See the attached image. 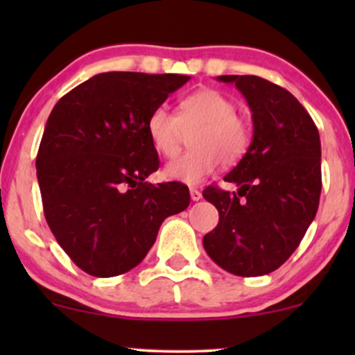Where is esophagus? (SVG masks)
<instances>
[{
	"instance_id": "esophagus-1",
	"label": "esophagus",
	"mask_w": 355,
	"mask_h": 355,
	"mask_svg": "<svg viewBox=\"0 0 355 355\" xmlns=\"http://www.w3.org/2000/svg\"><path fill=\"white\" fill-rule=\"evenodd\" d=\"M190 197L193 202H198L202 198V191L197 189H190Z\"/></svg>"
}]
</instances>
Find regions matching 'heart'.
Returning <instances> with one entry per match:
<instances>
[{
	"instance_id": "obj_1",
	"label": "heart",
	"mask_w": 355,
	"mask_h": 355,
	"mask_svg": "<svg viewBox=\"0 0 355 355\" xmlns=\"http://www.w3.org/2000/svg\"><path fill=\"white\" fill-rule=\"evenodd\" d=\"M234 100L214 88H202L180 101L177 113L157 107L146 118V133L153 148L170 158L182 148L185 132L193 148L165 165L166 180L198 185L222 164H237L252 141V126L239 115Z\"/></svg>"
}]
</instances>
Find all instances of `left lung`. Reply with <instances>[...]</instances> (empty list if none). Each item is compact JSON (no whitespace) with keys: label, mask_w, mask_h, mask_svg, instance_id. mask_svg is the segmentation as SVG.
<instances>
[{"label":"left lung","mask_w":355,"mask_h":355,"mask_svg":"<svg viewBox=\"0 0 355 355\" xmlns=\"http://www.w3.org/2000/svg\"><path fill=\"white\" fill-rule=\"evenodd\" d=\"M252 110L254 138L225 175L239 190L207 187L203 198L218 210V225L203 237L207 254L240 277L270 274L299 247L319 209V130L291 92L254 75H222Z\"/></svg>","instance_id":"1"}]
</instances>
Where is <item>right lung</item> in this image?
I'll return each instance as SVG.
<instances>
[{
  "instance_id": "obj_1",
  "label": "right lung",
  "mask_w": 355,
  "mask_h": 355,
  "mask_svg": "<svg viewBox=\"0 0 355 355\" xmlns=\"http://www.w3.org/2000/svg\"><path fill=\"white\" fill-rule=\"evenodd\" d=\"M189 80L175 73H100L51 110L36 155L44 218L87 274L132 270L162 222L190 205L183 183L145 180L160 166L146 118Z\"/></svg>"
}]
</instances>
